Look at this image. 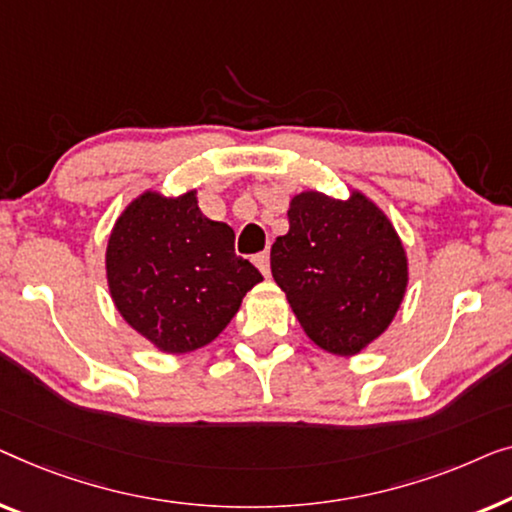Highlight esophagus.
<instances>
[{"label":"esophagus","mask_w":512,"mask_h":512,"mask_svg":"<svg viewBox=\"0 0 512 512\" xmlns=\"http://www.w3.org/2000/svg\"><path fill=\"white\" fill-rule=\"evenodd\" d=\"M255 266H257L259 271H262L264 278H269V273H271V269H269V253L255 255Z\"/></svg>","instance_id":"obj_1"}]
</instances>
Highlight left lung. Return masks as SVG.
Returning <instances> with one entry per match:
<instances>
[{"instance_id":"1","label":"left lung","mask_w":512,"mask_h":512,"mask_svg":"<svg viewBox=\"0 0 512 512\" xmlns=\"http://www.w3.org/2000/svg\"><path fill=\"white\" fill-rule=\"evenodd\" d=\"M271 273L306 336L352 357L385 334L408 290V255L392 220L364 192L294 194Z\"/></svg>"}]
</instances>
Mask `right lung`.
Segmentation results:
<instances>
[{
	"label": "right lung",
	"instance_id": "obj_1",
	"mask_svg": "<svg viewBox=\"0 0 512 512\" xmlns=\"http://www.w3.org/2000/svg\"><path fill=\"white\" fill-rule=\"evenodd\" d=\"M197 190H146L118 215L106 283L122 320L167 355L215 341L262 280L234 255V229L201 213Z\"/></svg>",
	"mask_w": 512,
	"mask_h": 512
}]
</instances>
